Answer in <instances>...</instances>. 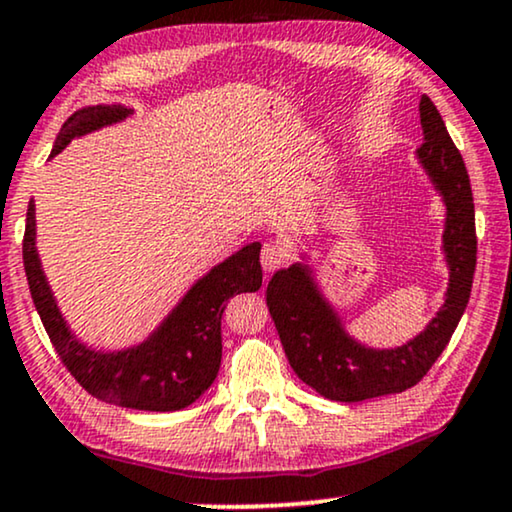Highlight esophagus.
Returning a JSON list of instances; mask_svg holds the SVG:
<instances>
[{
	"label": "esophagus",
	"instance_id": "1",
	"mask_svg": "<svg viewBox=\"0 0 512 512\" xmlns=\"http://www.w3.org/2000/svg\"><path fill=\"white\" fill-rule=\"evenodd\" d=\"M260 262H262L264 274H271V271L281 267V262H283V250L278 248V245H274V243H267V245H264V248H262Z\"/></svg>",
	"mask_w": 512,
	"mask_h": 512
}]
</instances>
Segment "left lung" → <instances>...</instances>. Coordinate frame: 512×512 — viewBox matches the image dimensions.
I'll use <instances>...</instances> for the list:
<instances>
[{"label": "left lung", "instance_id": "1", "mask_svg": "<svg viewBox=\"0 0 512 512\" xmlns=\"http://www.w3.org/2000/svg\"><path fill=\"white\" fill-rule=\"evenodd\" d=\"M420 127L423 146L416 158L444 203L442 252L449 269L442 307L423 331L397 347H371L354 338L323 293L307 248H300V262L278 269L267 286L269 314L290 366L326 399L352 404L409 390L444 352L468 307L477 262L470 177L442 115L425 94L420 96Z\"/></svg>", "mask_w": 512, "mask_h": 512}]
</instances>
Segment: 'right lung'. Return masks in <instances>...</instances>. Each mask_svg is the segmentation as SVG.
I'll return each instance as SVG.
<instances>
[{"label":"right lung","instance_id":"obj_1","mask_svg":"<svg viewBox=\"0 0 512 512\" xmlns=\"http://www.w3.org/2000/svg\"><path fill=\"white\" fill-rule=\"evenodd\" d=\"M134 108L122 103H96L75 111L63 122L49 160L73 139L132 118ZM262 243H248L226 257L179 297L146 338L127 347L103 349L77 335L58 307L37 250L35 200L28 205L23 238V264L32 302L47 328L51 345L73 378L92 397L137 411H181L215 383L222 361V312L238 293L262 288Z\"/></svg>","mask_w":512,"mask_h":512}]
</instances>
